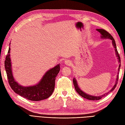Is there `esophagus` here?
Listing matches in <instances>:
<instances>
[{
    "label": "esophagus",
    "mask_w": 125,
    "mask_h": 125,
    "mask_svg": "<svg viewBox=\"0 0 125 125\" xmlns=\"http://www.w3.org/2000/svg\"><path fill=\"white\" fill-rule=\"evenodd\" d=\"M65 63L66 64H69V65L71 63H70V61H65Z\"/></svg>",
    "instance_id": "esophagus-1"
}]
</instances>
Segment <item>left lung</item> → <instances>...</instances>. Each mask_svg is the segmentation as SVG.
<instances>
[{
    "label": "left lung",
    "mask_w": 125,
    "mask_h": 125,
    "mask_svg": "<svg viewBox=\"0 0 125 125\" xmlns=\"http://www.w3.org/2000/svg\"><path fill=\"white\" fill-rule=\"evenodd\" d=\"M96 30L99 31V32L101 34V38H102V39H111V40H112L113 46L115 49L116 56V57H118V62L119 63V68H118V73L117 77H116V82H115V85H114V86L112 87V89H111V90H110L109 92H108L107 93H106L105 94H103L102 95H100V96H94V95H90V94H86V93H85L84 92H83L79 87V86L78 85V84H77V82L76 78H73V83L74 86H75V89L76 90V91H77V92L78 94L79 95H80L81 96H82V97L85 98V99H89V100H99L100 99H102V98L103 97H105V95H106L107 94H109V92H112V91H113L114 90H115V87L116 86V84H117V83H118V78H119V70H120V66H121L120 57L119 55V53L118 52L117 49H116V44H115V39H113L112 36L109 33L107 32L106 31L103 30V29H97Z\"/></svg>",
    "instance_id": "8db88e82"
}]
</instances>
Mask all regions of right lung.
Returning <instances> with one entry per match:
<instances>
[{
  "label": "right lung",
  "instance_id": "right-lung-1",
  "mask_svg": "<svg viewBox=\"0 0 125 125\" xmlns=\"http://www.w3.org/2000/svg\"><path fill=\"white\" fill-rule=\"evenodd\" d=\"M10 50V47L5 58V68L12 89L16 94L31 101H40L49 98L54 90L55 78L60 70V64L47 71L38 84L33 86H23L19 84L13 76Z\"/></svg>",
  "mask_w": 125,
  "mask_h": 125
}]
</instances>
